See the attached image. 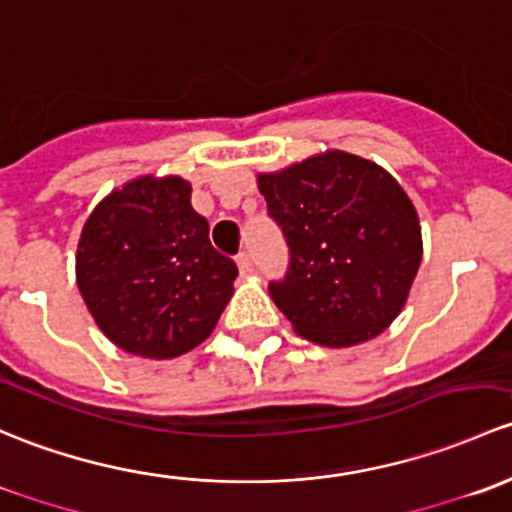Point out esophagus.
<instances>
[{
	"label": "esophagus",
	"instance_id": "esophagus-1",
	"mask_svg": "<svg viewBox=\"0 0 512 512\" xmlns=\"http://www.w3.org/2000/svg\"><path fill=\"white\" fill-rule=\"evenodd\" d=\"M236 266H239V271L244 273V276H246V273L254 271V261H251V256L246 254V251H241V254L236 256Z\"/></svg>",
	"mask_w": 512,
	"mask_h": 512
}]
</instances>
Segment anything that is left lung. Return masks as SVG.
Instances as JSON below:
<instances>
[{"label": "left lung", "instance_id": "1", "mask_svg": "<svg viewBox=\"0 0 512 512\" xmlns=\"http://www.w3.org/2000/svg\"><path fill=\"white\" fill-rule=\"evenodd\" d=\"M291 249L271 283L293 330L323 347H352L394 323L421 263V226L402 184L377 162L325 150L256 177Z\"/></svg>", "mask_w": 512, "mask_h": 512}]
</instances>
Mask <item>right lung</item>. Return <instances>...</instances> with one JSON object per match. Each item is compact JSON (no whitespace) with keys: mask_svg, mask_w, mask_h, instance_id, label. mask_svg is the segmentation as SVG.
<instances>
[{"mask_svg":"<svg viewBox=\"0 0 512 512\" xmlns=\"http://www.w3.org/2000/svg\"><path fill=\"white\" fill-rule=\"evenodd\" d=\"M239 268L209 241L192 184L142 175L93 207L76 249V283L113 345L172 360L202 345L234 295Z\"/></svg>","mask_w":512,"mask_h":512,"instance_id":"obj_1","label":"right lung"}]
</instances>
